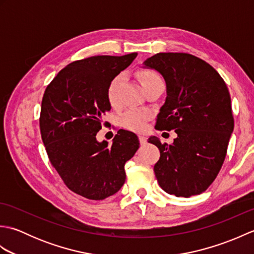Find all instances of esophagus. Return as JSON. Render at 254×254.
Masks as SVG:
<instances>
[{
	"instance_id": "esophagus-1",
	"label": "esophagus",
	"mask_w": 254,
	"mask_h": 254,
	"mask_svg": "<svg viewBox=\"0 0 254 254\" xmlns=\"http://www.w3.org/2000/svg\"><path fill=\"white\" fill-rule=\"evenodd\" d=\"M138 139H139V144L141 145H145L146 144V137H145L144 135H138Z\"/></svg>"
}]
</instances>
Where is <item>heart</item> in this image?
I'll return each mask as SVG.
<instances>
[{
    "label": "heart",
    "instance_id": "1",
    "mask_svg": "<svg viewBox=\"0 0 254 254\" xmlns=\"http://www.w3.org/2000/svg\"><path fill=\"white\" fill-rule=\"evenodd\" d=\"M137 77L139 82L145 88L146 86L153 84L157 80H163L159 75L148 68L139 69L137 72ZM121 78L117 76L111 79L107 87V100L109 102L111 107H117L119 104V88H120ZM149 113L142 109H131L123 113V115L119 118V124L127 130H130L133 132H142L146 123L149 119Z\"/></svg>",
    "mask_w": 254,
    "mask_h": 254
}]
</instances>
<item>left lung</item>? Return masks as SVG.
Listing matches in <instances>:
<instances>
[{
	"label": "left lung",
	"instance_id": "obj_1",
	"mask_svg": "<svg viewBox=\"0 0 254 254\" xmlns=\"http://www.w3.org/2000/svg\"><path fill=\"white\" fill-rule=\"evenodd\" d=\"M145 65L158 71L167 85L156 127L178 135L171 145L148 138L160 152L155 176L167 193L197 195L216 179L234 130L227 85L212 65L189 53H157Z\"/></svg>",
	"mask_w": 254,
	"mask_h": 254
}]
</instances>
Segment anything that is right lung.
Returning <instances> with one entry per match:
<instances>
[{
	"label": "right lung",
	"mask_w": 254,
	"mask_h": 254,
	"mask_svg": "<svg viewBox=\"0 0 254 254\" xmlns=\"http://www.w3.org/2000/svg\"><path fill=\"white\" fill-rule=\"evenodd\" d=\"M137 53L96 56L69 63L47 86L39 126L53 168L69 190L100 201L126 181L124 165L139 147L135 134L119 130L111 146L97 142L101 116L110 111L107 87ZM106 126V122H105Z\"/></svg>",
	"instance_id": "right-lung-1"
}]
</instances>
